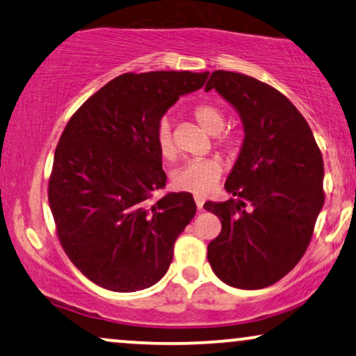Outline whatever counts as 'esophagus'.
Wrapping results in <instances>:
<instances>
[{
  "mask_svg": "<svg viewBox=\"0 0 356 356\" xmlns=\"http://www.w3.org/2000/svg\"><path fill=\"white\" fill-rule=\"evenodd\" d=\"M195 204H197V209L202 210L204 209V204H205V199L202 195H195Z\"/></svg>",
  "mask_w": 356,
  "mask_h": 356,
  "instance_id": "obj_1",
  "label": "esophagus"
}]
</instances>
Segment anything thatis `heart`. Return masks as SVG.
I'll use <instances>...</instances> for the list:
<instances>
[{
    "label": "heart",
    "mask_w": 356,
    "mask_h": 356,
    "mask_svg": "<svg viewBox=\"0 0 356 356\" xmlns=\"http://www.w3.org/2000/svg\"><path fill=\"white\" fill-rule=\"evenodd\" d=\"M193 115L210 134H218L217 146L220 149L227 152L228 156L238 154L243 145V136L236 129L222 131L225 128V120H227L222 108L215 105V103H200L193 110ZM154 141L157 151L164 159H174L175 154H177V147H175L172 136V124L165 116L156 126ZM222 172L223 164L217 157L192 159L174 170L172 175H170V182L177 191L195 193V195H205L217 186L220 177H222Z\"/></svg>",
    "instance_id": "heart-1"
}]
</instances>
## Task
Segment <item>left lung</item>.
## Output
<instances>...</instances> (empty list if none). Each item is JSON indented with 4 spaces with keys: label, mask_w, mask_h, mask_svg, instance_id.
I'll list each match as a JSON object with an SVG mask.
<instances>
[{
    "label": "left lung",
    "mask_w": 356,
    "mask_h": 356,
    "mask_svg": "<svg viewBox=\"0 0 356 356\" xmlns=\"http://www.w3.org/2000/svg\"><path fill=\"white\" fill-rule=\"evenodd\" d=\"M215 88L241 116L245 141L225 188L236 199L207 202L222 222L207 258L228 286L263 289L302 258L321 213L323 159L299 110L271 85L215 70Z\"/></svg>",
    "instance_id": "8db88e82"
}]
</instances>
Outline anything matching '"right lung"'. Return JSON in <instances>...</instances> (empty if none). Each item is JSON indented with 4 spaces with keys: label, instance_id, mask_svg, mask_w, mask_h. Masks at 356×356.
Segmentation results:
<instances>
[{
    "label": "right lung",
    "instance_id": "right-lung-1",
    "mask_svg": "<svg viewBox=\"0 0 356 356\" xmlns=\"http://www.w3.org/2000/svg\"><path fill=\"white\" fill-rule=\"evenodd\" d=\"M209 72L123 74L72 115L54 154L49 205L62 248L90 281L116 292L156 284L197 211L192 193L165 186L156 126Z\"/></svg>",
    "mask_w": 356,
    "mask_h": 356
}]
</instances>
